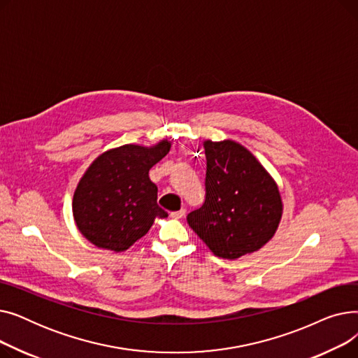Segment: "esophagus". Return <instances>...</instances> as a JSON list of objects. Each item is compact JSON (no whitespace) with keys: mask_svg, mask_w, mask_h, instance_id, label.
<instances>
[{"mask_svg":"<svg viewBox=\"0 0 358 358\" xmlns=\"http://www.w3.org/2000/svg\"><path fill=\"white\" fill-rule=\"evenodd\" d=\"M171 216L173 219H182L184 216H185V210L184 209H181V210H177V212H171Z\"/></svg>","mask_w":358,"mask_h":358,"instance_id":"1","label":"esophagus"}]
</instances>
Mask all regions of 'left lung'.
<instances>
[{
    "label": "left lung",
    "instance_id": "obj_1",
    "mask_svg": "<svg viewBox=\"0 0 358 358\" xmlns=\"http://www.w3.org/2000/svg\"><path fill=\"white\" fill-rule=\"evenodd\" d=\"M203 146L206 200L187 222L216 257L236 259L259 251L283 216L275 180L251 150L232 139L204 141Z\"/></svg>",
    "mask_w": 358,
    "mask_h": 358
}]
</instances>
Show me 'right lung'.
Wrapping results in <instances>:
<instances>
[{"instance_id": "right-lung-1", "label": "right lung", "mask_w": 358, "mask_h": 358, "mask_svg": "<svg viewBox=\"0 0 358 358\" xmlns=\"http://www.w3.org/2000/svg\"><path fill=\"white\" fill-rule=\"evenodd\" d=\"M162 139L152 146L127 143L94 159L72 197V216L92 245L123 252L145 236L155 219L166 217L157 203V185L149 169L171 149Z\"/></svg>"}]
</instances>
